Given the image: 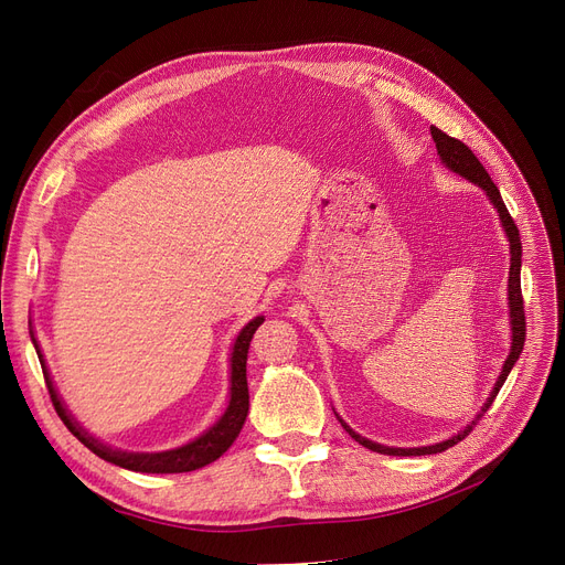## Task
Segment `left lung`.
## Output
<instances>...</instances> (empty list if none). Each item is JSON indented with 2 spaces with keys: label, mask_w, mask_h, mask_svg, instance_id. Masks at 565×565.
Returning a JSON list of instances; mask_svg holds the SVG:
<instances>
[{
  "label": "left lung",
  "mask_w": 565,
  "mask_h": 565,
  "mask_svg": "<svg viewBox=\"0 0 565 565\" xmlns=\"http://www.w3.org/2000/svg\"><path fill=\"white\" fill-rule=\"evenodd\" d=\"M430 135H433V141H435V146H437V156H439L441 164L447 167V169H451L454 173H458V175L467 178L469 183L479 185V188L488 194L490 203L497 207L499 222H501L503 231H507L509 247H511V273H509L511 350H509V358H507V362H503V366H501V373H499V377H497V382H494V387H492L490 396L486 398L483 407L477 412V417H473V419H471L462 430H458L454 437H449V439H441V441H437V444H428V447H412V449L384 447V444H377V441H373V439L362 437L360 433H354V430H352V428H350V426L339 417V414H337V419L341 422V426L345 428V433H348L354 441H360L362 447H366V449H371V451H375V454H384V456H430V454H441V451H447L449 447H454V444H458L460 439H465V437L471 433V428L481 422L483 414L490 409L492 401L497 398V394H499V390H501V384L507 382V377H509L511 369H513V366H515V362L520 360V352H522V348H524V337H526L524 307H522L524 302H522V288H520V267H522V243H520V231H518V226H515L513 217L509 215V207L503 205V199H501V194H499L497 185L492 183V178L488 175V171L483 169V164L479 162V158L471 153V148H469V146H465L460 139H454V137H449L447 132H441V130H439V128H435V126H430Z\"/></svg>",
  "instance_id": "1"
}]
</instances>
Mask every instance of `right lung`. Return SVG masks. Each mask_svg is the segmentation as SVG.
<instances>
[{"mask_svg": "<svg viewBox=\"0 0 565 565\" xmlns=\"http://www.w3.org/2000/svg\"><path fill=\"white\" fill-rule=\"evenodd\" d=\"M263 316L252 318L245 328L237 332L233 345H231V358H228V405L224 409L222 417L207 428L203 430L199 437H194L192 441L183 444V447H175L169 451H158V454H139V451H121V449H114L107 447L105 441H100L98 437H94L88 430H84L79 426V422L73 417L71 409L66 407V403L58 396L52 375L47 371L45 358H43V350L34 337V328L29 330L32 334V343L36 348L39 354V362L45 375V384H47V392L52 398V405L56 409L58 417L66 424V428L84 444L88 451H94L98 458L118 465L124 469L130 471H141V473H183V471H194L201 469L205 465L215 462L231 444L235 441V437L241 435L245 419H247V412H249V390H247V352H249V341L256 332L258 324L263 322ZM32 324V322H29Z\"/></svg>", "mask_w": 565, "mask_h": 565, "instance_id": "obj_1", "label": "right lung"}]
</instances>
